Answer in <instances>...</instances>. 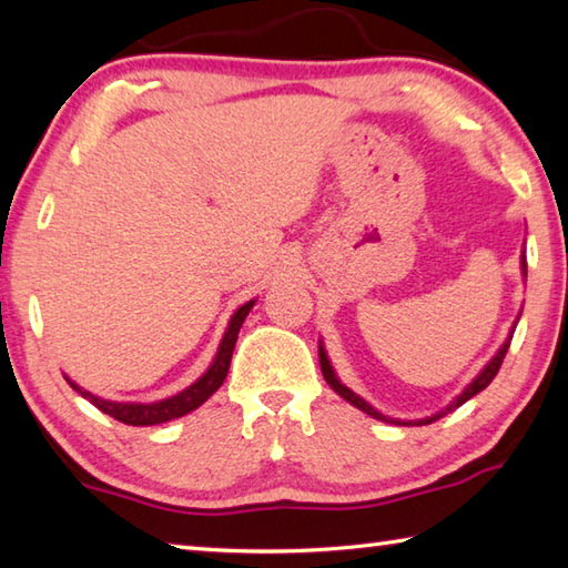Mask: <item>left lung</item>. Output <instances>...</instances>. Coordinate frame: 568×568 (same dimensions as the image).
Wrapping results in <instances>:
<instances>
[{
    "mask_svg": "<svg viewBox=\"0 0 568 568\" xmlns=\"http://www.w3.org/2000/svg\"><path fill=\"white\" fill-rule=\"evenodd\" d=\"M526 245V243H524ZM521 275H524V283H526V247L521 250ZM518 318H521V313L516 315V321H514V325H511V331H508V335H506V341L501 343V348H498L496 353H494V358L488 361L484 368L478 371V376L468 383V386L458 393V396L448 403L446 408H440L438 413H434V416H426V418H416V420H400V418H390V416H383L381 410H376L371 406L368 400H363L358 393H353L348 386H345V383H341V378L335 376V371H333V365H331V358H328V353H325V345H323V341H318V358H321V371H323V378H325V383H328V386L338 393V396L343 398V400H348L351 406H355L358 410H363V413H368L371 418H376V420H386V423H396V426H426V423H434V420H438L440 416H446V413H450V410H456L458 406H464V403L468 400V398H474L476 393H480L484 390L488 383H491L494 378H496V373H498V368H501V363H504V355H506V351H508V345H511V338H514V331H516V323H518Z\"/></svg>",
    "mask_w": 568,
    "mask_h": 568,
    "instance_id": "1",
    "label": "left lung"
}]
</instances>
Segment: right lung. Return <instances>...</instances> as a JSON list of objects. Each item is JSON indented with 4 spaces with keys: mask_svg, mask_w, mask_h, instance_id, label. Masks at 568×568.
Segmentation results:
<instances>
[{
    "mask_svg": "<svg viewBox=\"0 0 568 568\" xmlns=\"http://www.w3.org/2000/svg\"><path fill=\"white\" fill-rule=\"evenodd\" d=\"M253 305H255V297L253 301H247L245 305H240L237 311L230 315L227 328L223 333V341H220V345H217V353H215L213 363H210V368L195 383H192V386L175 393V396H170V398L152 400V403L108 400V398L94 396V393H90V390H84L82 386H77V383L67 376L64 378L77 393H80L82 398H88L92 406H98L102 413H108V416H112L114 420L128 423V426H158V423L182 418V416H187V413L203 406V403L213 396L220 386H223L227 368H230V361H233L237 333H240V328H243L247 313L253 311Z\"/></svg>",
    "mask_w": 568,
    "mask_h": 568,
    "instance_id": "1",
    "label": "right lung"
}]
</instances>
